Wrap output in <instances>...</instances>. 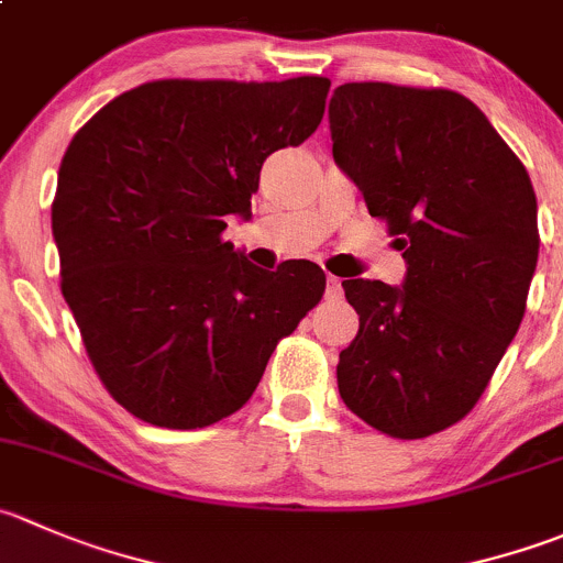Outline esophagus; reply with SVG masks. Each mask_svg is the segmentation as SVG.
Returning a JSON list of instances; mask_svg holds the SVG:
<instances>
[{
  "label": "esophagus",
  "mask_w": 563,
  "mask_h": 563,
  "mask_svg": "<svg viewBox=\"0 0 563 563\" xmlns=\"http://www.w3.org/2000/svg\"><path fill=\"white\" fill-rule=\"evenodd\" d=\"M324 297H327V299H332V302H335V299H341V297H343V286H341V280H338V277H327Z\"/></svg>",
  "instance_id": "esophagus-1"
}]
</instances>
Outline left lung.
<instances>
[{
  "label": "left lung",
  "instance_id": "left-lung-1",
  "mask_svg": "<svg viewBox=\"0 0 563 563\" xmlns=\"http://www.w3.org/2000/svg\"><path fill=\"white\" fill-rule=\"evenodd\" d=\"M330 131L335 165L407 261L401 288L343 280L360 330L338 390L376 432L429 438L476 407L520 330L537 195L487 114L454 90L349 81L332 92Z\"/></svg>",
  "mask_w": 563,
  "mask_h": 563
}]
</instances>
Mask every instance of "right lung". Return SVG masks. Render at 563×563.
Listing matches in <instances>:
<instances>
[{
	"label": "right lung",
	"instance_id": "obj_1",
	"mask_svg": "<svg viewBox=\"0 0 563 563\" xmlns=\"http://www.w3.org/2000/svg\"><path fill=\"white\" fill-rule=\"evenodd\" d=\"M330 79H159L98 109L57 173L63 297L109 396L165 429L250 401L277 341L316 308L313 261L258 269L222 239L250 217L261 165L302 145Z\"/></svg>",
	"mask_w": 563,
	"mask_h": 563
}]
</instances>
